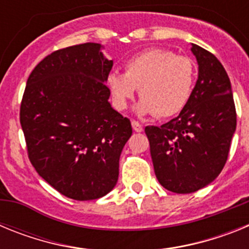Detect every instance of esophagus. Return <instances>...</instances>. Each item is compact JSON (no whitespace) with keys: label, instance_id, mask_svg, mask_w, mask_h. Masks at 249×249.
<instances>
[{"label":"esophagus","instance_id":"1","mask_svg":"<svg viewBox=\"0 0 249 249\" xmlns=\"http://www.w3.org/2000/svg\"><path fill=\"white\" fill-rule=\"evenodd\" d=\"M132 127H133V129H135L136 132L143 131V126H142L138 121H132Z\"/></svg>","mask_w":249,"mask_h":249}]
</instances>
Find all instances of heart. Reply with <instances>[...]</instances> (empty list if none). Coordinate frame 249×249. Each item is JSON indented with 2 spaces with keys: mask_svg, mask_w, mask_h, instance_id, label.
I'll use <instances>...</instances> for the list:
<instances>
[{
  "mask_svg": "<svg viewBox=\"0 0 249 249\" xmlns=\"http://www.w3.org/2000/svg\"><path fill=\"white\" fill-rule=\"evenodd\" d=\"M196 66L190 57L164 48H149L129 57L124 73L111 72L107 85L118 109L127 108L140 89L138 111L158 118L172 117L192 96Z\"/></svg>",
  "mask_w": 249,
  "mask_h": 249,
  "instance_id": "1",
  "label": "heart"
}]
</instances>
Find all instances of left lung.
I'll return each mask as SVG.
<instances>
[{
  "label": "left lung",
  "instance_id": "8db88e82",
  "mask_svg": "<svg viewBox=\"0 0 249 249\" xmlns=\"http://www.w3.org/2000/svg\"><path fill=\"white\" fill-rule=\"evenodd\" d=\"M198 80L179 116L144 128L158 182L175 193H192L222 172L236 131L228 74L210 51L192 43Z\"/></svg>",
  "mask_w": 249,
  "mask_h": 249
}]
</instances>
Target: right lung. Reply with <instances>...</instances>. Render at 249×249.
I'll return each instance as SVG.
<instances>
[{"label":"right lung","instance_id":"obj_1","mask_svg":"<svg viewBox=\"0 0 249 249\" xmlns=\"http://www.w3.org/2000/svg\"><path fill=\"white\" fill-rule=\"evenodd\" d=\"M112 66L100 43L61 48L34 68L22 97L19 122L31 163L76 201L113 190L121 152L132 135L131 121L108 102Z\"/></svg>","mask_w":249,"mask_h":249}]
</instances>
